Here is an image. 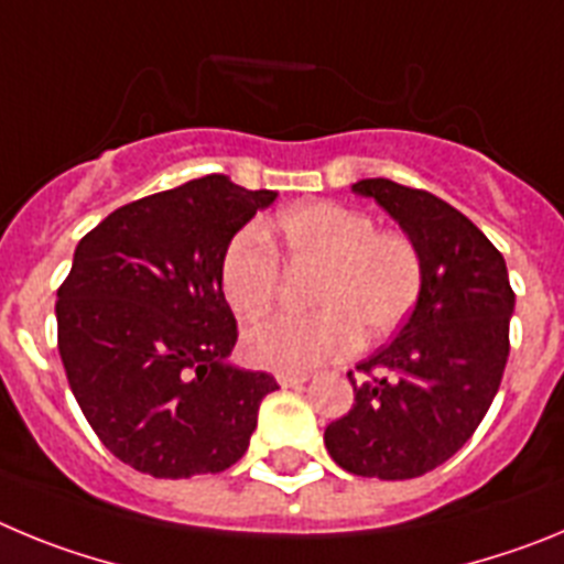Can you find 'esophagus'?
Returning a JSON list of instances; mask_svg holds the SVG:
<instances>
[{
  "instance_id": "esophagus-1",
  "label": "esophagus",
  "mask_w": 564,
  "mask_h": 564,
  "mask_svg": "<svg viewBox=\"0 0 564 564\" xmlns=\"http://www.w3.org/2000/svg\"><path fill=\"white\" fill-rule=\"evenodd\" d=\"M276 381L279 387L291 390V387H302L307 381V372H276Z\"/></svg>"
}]
</instances>
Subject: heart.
I'll list each match as a JSON object with an SVG mask.
<instances>
[{
    "label": "heart",
    "mask_w": 564,
    "mask_h": 564,
    "mask_svg": "<svg viewBox=\"0 0 564 564\" xmlns=\"http://www.w3.org/2000/svg\"><path fill=\"white\" fill-rule=\"evenodd\" d=\"M288 262L318 268L307 316H273L251 327L242 350L253 367L307 372L341 358L358 344L390 336L406 322L423 288V259L410 237L378 231L370 214L338 203H305L276 220ZM279 257L259 226L239 228L220 259V291L239 318L271 307Z\"/></svg>",
    "instance_id": "heart-1"
}]
</instances>
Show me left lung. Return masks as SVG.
Instances as JSON below:
<instances>
[{"label":"left lung","instance_id":"left-lung-1","mask_svg":"<svg viewBox=\"0 0 564 564\" xmlns=\"http://www.w3.org/2000/svg\"><path fill=\"white\" fill-rule=\"evenodd\" d=\"M372 197L421 251L417 305L387 347L356 367V403L325 430L333 460L358 477L412 480L475 435L500 390L514 291L506 259L466 214L421 188L370 177Z\"/></svg>","mask_w":564,"mask_h":564}]
</instances>
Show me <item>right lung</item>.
I'll return each mask as SVG.
<instances>
[{
	"label": "right lung",
	"instance_id": "1",
	"mask_svg": "<svg viewBox=\"0 0 564 564\" xmlns=\"http://www.w3.org/2000/svg\"><path fill=\"white\" fill-rule=\"evenodd\" d=\"M276 192L206 174L115 208L58 288V352L93 432L143 475H217L246 455L279 383L228 364L237 318L220 291L228 239Z\"/></svg>",
	"mask_w": 564,
	"mask_h": 564
}]
</instances>
